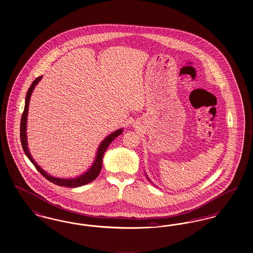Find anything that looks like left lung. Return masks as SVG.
<instances>
[{
    "label": "left lung",
    "mask_w": 253,
    "mask_h": 253,
    "mask_svg": "<svg viewBox=\"0 0 253 253\" xmlns=\"http://www.w3.org/2000/svg\"><path fill=\"white\" fill-rule=\"evenodd\" d=\"M145 176H146V177H147V179H148V180H149V181H151V180H150V178H149V177H148V176H147V175H146V174H145ZM151 182H152V181H151Z\"/></svg>",
    "instance_id": "left-lung-1"
}]
</instances>
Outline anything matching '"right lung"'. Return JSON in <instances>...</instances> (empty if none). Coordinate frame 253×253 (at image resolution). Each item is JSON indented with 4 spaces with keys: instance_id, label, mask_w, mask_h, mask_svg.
<instances>
[{
    "instance_id": "1",
    "label": "right lung",
    "mask_w": 253,
    "mask_h": 253,
    "mask_svg": "<svg viewBox=\"0 0 253 253\" xmlns=\"http://www.w3.org/2000/svg\"><path fill=\"white\" fill-rule=\"evenodd\" d=\"M42 77H38L33 81V83L31 84L30 88L28 89L27 93H26V98H25V106H24V110L22 113V121H21V142H22V149L24 151L25 155L27 156V158L30 160V162L35 165V167L37 168V170L45 176L49 181L55 183L58 186L70 187V188H75V187H80L88 184L90 181L94 180L97 176L99 173L101 172V168H102V161H103V156L104 153L106 152L107 148L110 146V143L113 142V140L115 138H117L119 135H121L123 133V128H119L117 130H115L112 133H110L109 136H107L101 143L99 144L96 155H95V159L93 164L88 168L86 172H84L83 174H81L80 176L77 177H71V178H61V177H56V176H51L50 174H48L47 172H45L43 169L38 165L32 156L30 154L29 148H28V143H27V135H26V125H27V115H28V107H29V102L30 98L32 95L34 88L37 86V84L42 80Z\"/></svg>"
}]
</instances>
